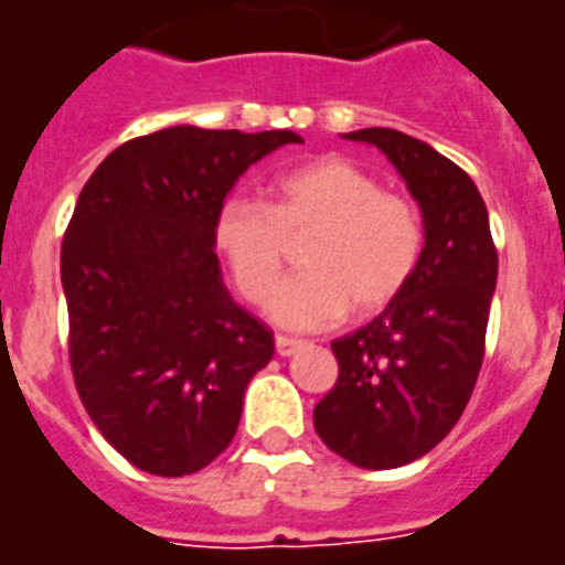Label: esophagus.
<instances>
[{
  "label": "esophagus",
  "mask_w": 565,
  "mask_h": 565,
  "mask_svg": "<svg viewBox=\"0 0 565 565\" xmlns=\"http://www.w3.org/2000/svg\"><path fill=\"white\" fill-rule=\"evenodd\" d=\"M306 342H300V339H288V335H277V353L279 356H295L300 348H303Z\"/></svg>",
  "instance_id": "34e87169"
}]
</instances>
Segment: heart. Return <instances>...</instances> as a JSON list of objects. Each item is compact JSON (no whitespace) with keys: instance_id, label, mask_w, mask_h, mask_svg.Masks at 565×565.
<instances>
[{"instance_id":"1","label":"heart","mask_w":565,"mask_h":565,"mask_svg":"<svg viewBox=\"0 0 565 565\" xmlns=\"http://www.w3.org/2000/svg\"><path fill=\"white\" fill-rule=\"evenodd\" d=\"M310 242L307 270L276 287L287 242ZM214 250L247 303L268 306L286 330H323L344 315H374L395 300L424 256V217L413 200L339 156L288 170L270 188V205L226 196L212 223Z\"/></svg>"}]
</instances>
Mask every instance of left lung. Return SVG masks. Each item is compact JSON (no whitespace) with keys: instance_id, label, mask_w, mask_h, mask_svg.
I'll return each mask as SVG.
<instances>
[{"instance_id":"left-lung-1","label":"left lung","mask_w":565,"mask_h":565,"mask_svg":"<svg viewBox=\"0 0 565 565\" xmlns=\"http://www.w3.org/2000/svg\"><path fill=\"white\" fill-rule=\"evenodd\" d=\"M344 138L395 164L427 242L409 286L374 321L332 342L339 380L315 406V430L360 469H397L436 448L469 404L498 253L478 185L430 143L380 126Z\"/></svg>"}]
</instances>
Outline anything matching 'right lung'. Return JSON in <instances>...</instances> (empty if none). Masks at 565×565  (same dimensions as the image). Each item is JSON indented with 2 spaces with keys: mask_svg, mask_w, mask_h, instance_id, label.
Wrapping results in <instances>:
<instances>
[{
  "mask_svg": "<svg viewBox=\"0 0 565 565\" xmlns=\"http://www.w3.org/2000/svg\"><path fill=\"white\" fill-rule=\"evenodd\" d=\"M303 143L288 129L168 126L87 179L61 244L70 365L108 445L182 478L226 450L274 332L223 286L212 223L244 170Z\"/></svg>",
  "mask_w": 565,
  "mask_h": 565,
  "instance_id": "1",
  "label": "right lung"
}]
</instances>
